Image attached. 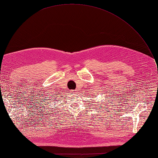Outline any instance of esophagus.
Here are the masks:
<instances>
[{"instance_id": "1", "label": "esophagus", "mask_w": 158, "mask_h": 158, "mask_svg": "<svg viewBox=\"0 0 158 158\" xmlns=\"http://www.w3.org/2000/svg\"><path fill=\"white\" fill-rule=\"evenodd\" d=\"M76 90H70V93L74 94L76 93Z\"/></svg>"}]
</instances>
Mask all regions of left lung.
Listing matches in <instances>:
<instances>
[{"instance_id": "obj_1", "label": "left lung", "mask_w": 158, "mask_h": 158, "mask_svg": "<svg viewBox=\"0 0 158 158\" xmlns=\"http://www.w3.org/2000/svg\"><path fill=\"white\" fill-rule=\"evenodd\" d=\"M105 97H106V96H105ZM106 99H107V98H106Z\"/></svg>"}]
</instances>
